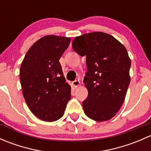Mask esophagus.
<instances>
[{
	"mask_svg": "<svg viewBox=\"0 0 151 151\" xmlns=\"http://www.w3.org/2000/svg\"><path fill=\"white\" fill-rule=\"evenodd\" d=\"M72 85H74V88H77V87H78L79 85H80V80H74V81L73 82V83H72Z\"/></svg>",
	"mask_w": 151,
	"mask_h": 151,
	"instance_id": "34e87169",
	"label": "esophagus"
}]
</instances>
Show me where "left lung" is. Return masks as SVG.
<instances>
[{
	"label": "left lung",
	"mask_w": 151,
	"mask_h": 151,
	"mask_svg": "<svg viewBox=\"0 0 151 151\" xmlns=\"http://www.w3.org/2000/svg\"><path fill=\"white\" fill-rule=\"evenodd\" d=\"M72 47L80 55L86 56L83 82L88 96L83 101L85 115L99 122L111 119L122 106L130 83L131 60L126 47L102 32L77 36Z\"/></svg>",
	"instance_id": "obj_1"
}]
</instances>
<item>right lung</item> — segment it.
<instances>
[{"mask_svg": "<svg viewBox=\"0 0 151 151\" xmlns=\"http://www.w3.org/2000/svg\"><path fill=\"white\" fill-rule=\"evenodd\" d=\"M70 42L68 37L44 36L30 47L21 64L22 94L30 111L42 121L60 119L71 99V87L59 62Z\"/></svg>", "mask_w": 151, "mask_h": 151, "instance_id": "obj_1", "label": "right lung"}]
</instances>
